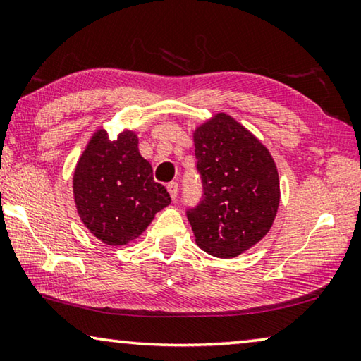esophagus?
<instances>
[{
  "label": "esophagus",
  "instance_id": "1",
  "mask_svg": "<svg viewBox=\"0 0 361 361\" xmlns=\"http://www.w3.org/2000/svg\"><path fill=\"white\" fill-rule=\"evenodd\" d=\"M167 191H169V194H170V197H172V199L175 200L176 195H178V185H176L175 181L169 183V185H167Z\"/></svg>",
  "mask_w": 361,
  "mask_h": 361
}]
</instances>
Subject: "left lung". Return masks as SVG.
Here are the masks:
<instances>
[{
	"label": "left lung",
	"instance_id": "obj_1",
	"mask_svg": "<svg viewBox=\"0 0 361 361\" xmlns=\"http://www.w3.org/2000/svg\"><path fill=\"white\" fill-rule=\"evenodd\" d=\"M204 200L188 212L195 243L216 258H235L271 231L280 204V180L271 151L226 113L192 132Z\"/></svg>",
	"mask_w": 361,
	"mask_h": 361
}]
</instances>
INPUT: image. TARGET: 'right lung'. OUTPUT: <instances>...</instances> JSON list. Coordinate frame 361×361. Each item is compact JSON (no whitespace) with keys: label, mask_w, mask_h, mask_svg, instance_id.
<instances>
[{"label":"right lung","mask_w":361,"mask_h":361,"mask_svg":"<svg viewBox=\"0 0 361 361\" xmlns=\"http://www.w3.org/2000/svg\"><path fill=\"white\" fill-rule=\"evenodd\" d=\"M73 199L81 223L109 247L137 240L170 204L167 189L154 181L151 164L140 154L137 132L124 129L111 140L103 127L78 159Z\"/></svg>","instance_id":"obj_1"}]
</instances>
